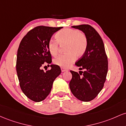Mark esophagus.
Listing matches in <instances>:
<instances>
[{"instance_id": "34e87169", "label": "esophagus", "mask_w": 126, "mask_h": 126, "mask_svg": "<svg viewBox=\"0 0 126 126\" xmlns=\"http://www.w3.org/2000/svg\"><path fill=\"white\" fill-rule=\"evenodd\" d=\"M61 71L62 72H64V71H67V69H65V68H63V67H61Z\"/></svg>"}]
</instances>
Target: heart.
Wrapping results in <instances>:
<instances>
[{
	"mask_svg": "<svg viewBox=\"0 0 126 126\" xmlns=\"http://www.w3.org/2000/svg\"><path fill=\"white\" fill-rule=\"evenodd\" d=\"M57 42L50 40L47 45L48 50L52 56H56L59 52V46H64L65 54L59 55L53 59V63L63 68L70 66L77 58L84 54L87 47L86 35L78 30L64 29L56 33Z\"/></svg>",
	"mask_w": 126,
	"mask_h": 126,
	"instance_id": "b5f03b06",
	"label": "heart"
}]
</instances>
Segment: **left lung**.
Returning a JSON list of instances; mask_svg holds the SVG:
<instances>
[{"label": "left lung", "instance_id": "1", "mask_svg": "<svg viewBox=\"0 0 126 126\" xmlns=\"http://www.w3.org/2000/svg\"><path fill=\"white\" fill-rule=\"evenodd\" d=\"M72 27L81 30L87 40L84 54L75 63L80 68L79 73L70 71L72 79L70 88L76 97L83 102L94 99L101 91L108 72V58L101 37L91 25L82 24Z\"/></svg>", "mask_w": 126, "mask_h": 126}]
</instances>
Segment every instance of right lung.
<instances>
[{"mask_svg":"<svg viewBox=\"0 0 126 126\" xmlns=\"http://www.w3.org/2000/svg\"><path fill=\"white\" fill-rule=\"evenodd\" d=\"M62 28L36 27L21 41L16 57V73L22 92L32 101L44 100L50 94L55 79L61 73L56 65H51V69L46 72L42 67L45 63H52L48 43L53 34Z\"/></svg>","mask_w":126,"mask_h":126,"instance_id":"1","label":"right lung"}]
</instances>
